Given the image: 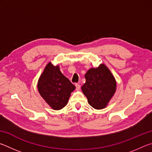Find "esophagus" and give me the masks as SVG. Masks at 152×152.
Returning a JSON list of instances; mask_svg holds the SVG:
<instances>
[{
  "instance_id": "obj_1",
  "label": "esophagus",
  "mask_w": 152,
  "mask_h": 152,
  "mask_svg": "<svg viewBox=\"0 0 152 152\" xmlns=\"http://www.w3.org/2000/svg\"><path fill=\"white\" fill-rule=\"evenodd\" d=\"M75 86H76V89L77 90H79L80 89V88H81V86L79 84H78V83H77V84H75Z\"/></svg>"
}]
</instances>
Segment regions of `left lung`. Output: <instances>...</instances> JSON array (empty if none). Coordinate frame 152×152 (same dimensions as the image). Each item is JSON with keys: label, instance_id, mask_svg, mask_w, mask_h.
<instances>
[{"label": "left lung", "instance_id": "left-lung-1", "mask_svg": "<svg viewBox=\"0 0 152 152\" xmlns=\"http://www.w3.org/2000/svg\"><path fill=\"white\" fill-rule=\"evenodd\" d=\"M86 82L81 87L89 104L96 110L105 108L116 90V81L104 64L89 69L85 75Z\"/></svg>", "mask_w": 152, "mask_h": 152}]
</instances>
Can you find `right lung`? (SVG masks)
I'll list each match as a JSON object with an SVG mask.
<instances>
[{
  "label": "right lung",
  "mask_w": 152,
  "mask_h": 152,
  "mask_svg": "<svg viewBox=\"0 0 152 152\" xmlns=\"http://www.w3.org/2000/svg\"><path fill=\"white\" fill-rule=\"evenodd\" d=\"M40 95L50 107L59 110L67 104L75 86L61 73L58 65L49 63L40 76L37 84Z\"/></svg>",
  "instance_id": "obj_1"
}]
</instances>
